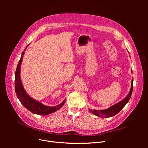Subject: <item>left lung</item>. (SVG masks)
Masks as SVG:
<instances>
[{"label": "left lung", "instance_id": "1", "mask_svg": "<svg viewBox=\"0 0 148 148\" xmlns=\"http://www.w3.org/2000/svg\"><path fill=\"white\" fill-rule=\"evenodd\" d=\"M133 78H132V80L130 91L128 95L127 96V97H125L122 101H120L119 102L117 103L116 104L111 106L109 107V108L105 110H91L89 109V110L90 111V112L101 118H104V117L108 118L110 117H113V116L117 114L127 104L130 99L132 95V91H133Z\"/></svg>", "mask_w": 148, "mask_h": 148}]
</instances>
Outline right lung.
I'll list each match as a JSON object with an SVG mask.
<instances>
[{"label":"right lung","instance_id":"right-lung-1","mask_svg":"<svg viewBox=\"0 0 148 148\" xmlns=\"http://www.w3.org/2000/svg\"><path fill=\"white\" fill-rule=\"evenodd\" d=\"M28 46V45L27 46V47ZM27 47H26L25 51L21 53V58L18 62V64L15 71V89L16 95L18 99L21 102V104L23 105L25 108L29 110L31 112L40 115H47L48 114H50L51 113L54 112L58 110H59L61 107H62V106L64 105L65 99L59 105H57L53 107H49L44 105L42 103L33 99L32 97H31L28 94L26 93L21 81L20 68L22 60H23V55L25 53V51L26 48H27Z\"/></svg>","mask_w":148,"mask_h":148}]
</instances>
